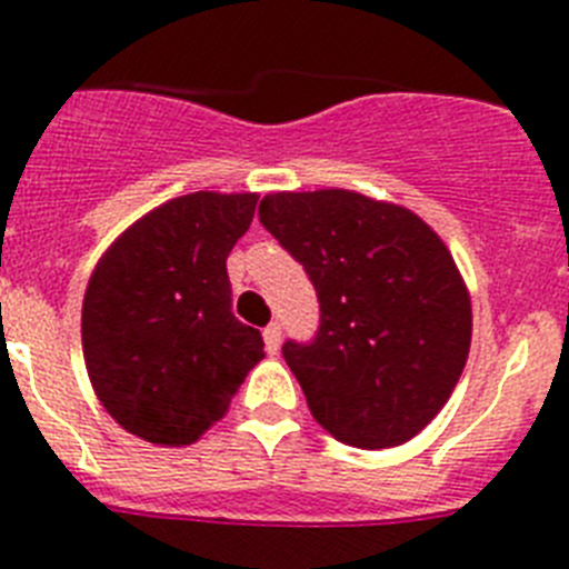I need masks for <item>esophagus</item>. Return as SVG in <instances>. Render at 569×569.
I'll return each instance as SVG.
<instances>
[{
  "instance_id": "34e87169",
  "label": "esophagus",
  "mask_w": 569,
  "mask_h": 569,
  "mask_svg": "<svg viewBox=\"0 0 569 569\" xmlns=\"http://www.w3.org/2000/svg\"><path fill=\"white\" fill-rule=\"evenodd\" d=\"M279 345H281V325H268V328H264V347H268V353H276V350H279Z\"/></svg>"
}]
</instances>
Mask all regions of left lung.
<instances>
[{
    "label": "left lung",
    "mask_w": 569,
    "mask_h": 569,
    "mask_svg": "<svg viewBox=\"0 0 569 569\" xmlns=\"http://www.w3.org/2000/svg\"><path fill=\"white\" fill-rule=\"evenodd\" d=\"M259 219L319 296L316 339L281 347L313 419L361 450L421 433L459 385L472 336L470 293L439 233L341 188L268 193Z\"/></svg>",
    "instance_id": "obj_1"
}]
</instances>
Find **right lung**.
<instances>
[{"label": "right lung", "mask_w": 569, "mask_h": 569, "mask_svg": "<svg viewBox=\"0 0 569 569\" xmlns=\"http://www.w3.org/2000/svg\"><path fill=\"white\" fill-rule=\"evenodd\" d=\"M256 202V193L213 190L170 199L136 219L90 273V385L116 425L150 445L202 439L264 359L259 330L230 313L228 279V256Z\"/></svg>", "instance_id": "right-lung-1"}]
</instances>
